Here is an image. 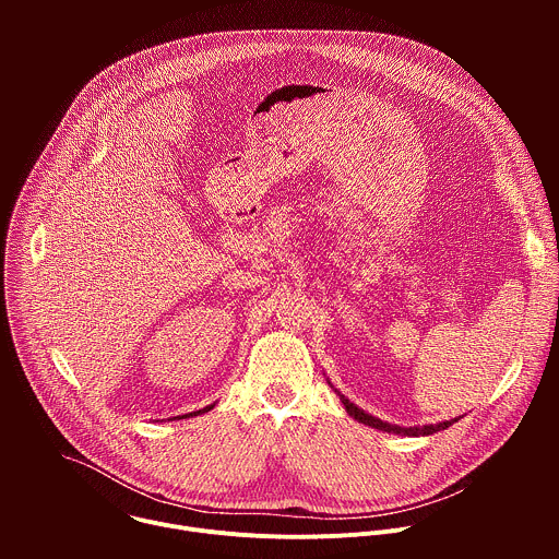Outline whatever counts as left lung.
I'll return each instance as SVG.
<instances>
[{
  "instance_id": "1",
  "label": "left lung",
  "mask_w": 559,
  "mask_h": 559,
  "mask_svg": "<svg viewBox=\"0 0 559 559\" xmlns=\"http://www.w3.org/2000/svg\"><path fill=\"white\" fill-rule=\"evenodd\" d=\"M328 382H330V380H328ZM330 384H332V382H330ZM332 386H334V384H332ZM334 391L341 395V403L345 405L347 414H349L354 420H358V423H362V425H367V427H373V429H378V431L395 433V436H431V433L442 431V429H447V427H451L453 423L460 420V418H453V420H444V423H438V425H423V427H401V425H391V423H384V420H380V418H376V416L362 412V409L356 407L354 403H349V397H345L338 389H334Z\"/></svg>"
}]
</instances>
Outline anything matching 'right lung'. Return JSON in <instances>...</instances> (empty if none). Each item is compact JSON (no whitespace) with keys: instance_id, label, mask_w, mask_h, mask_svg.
<instances>
[{"instance_id":"1","label":"right lung","mask_w":559,"mask_h":559,"mask_svg":"<svg viewBox=\"0 0 559 559\" xmlns=\"http://www.w3.org/2000/svg\"><path fill=\"white\" fill-rule=\"evenodd\" d=\"M212 407H214V405H207V407H203V409H199V412H194V414H186L183 418H190V416H201V414H207V412H210Z\"/></svg>"}]
</instances>
